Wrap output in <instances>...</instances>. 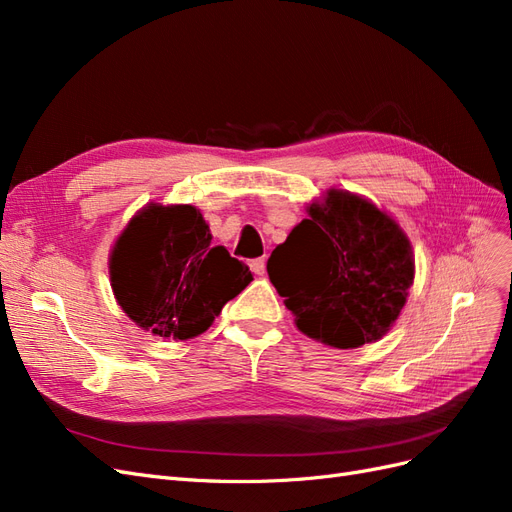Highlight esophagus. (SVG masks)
I'll return each instance as SVG.
<instances>
[{
    "label": "esophagus",
    "instance_id": "esophagus-1",
    "mask_svg": "<svg viewBox=\"0 0 512 512\" xmlns=\"http://www.w3.org/2000/svg\"><path fill=\"white\" fill-rule=\"evenodd\" d=\"M250 269H252V273H256V275H265L267 273V258L262 256V258H254L252 262H250Z\"/></svg>",
    "mask_w": 512,
    "mask_h": 512
}]
</instances>
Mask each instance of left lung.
Instances as JSON below:
<instances>
[{"label": "left lung", "mask_w": 512, "mask_h": 512, "mask_svg": "<svg viewBox=\"0 0 512 512\" xmlns=\"http://www.w3.org/2000/svg\"><path fill=\"white\" fill-rule=\"evenodd\" d=\"M267 271L297 327L333 348L376 342L397 320L414 280L410 243L389 215L331 190L277 245Z\"/></svg>", "instance_id": "1"}]
</instances>
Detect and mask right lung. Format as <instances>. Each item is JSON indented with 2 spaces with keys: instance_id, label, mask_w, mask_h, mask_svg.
<instances>
[{
  "instance_id": "obj_1",
  "label": "right lung",
  "mask_w": 512,
  "mask_h": 512,
  "mask_svg": "<svg viewBox=\"0 0 512 512\" xmlns=\"http://www.w3.org/2000/svg\"><path fill=\"white\" fill-rule=\"evenodd\" d=\"M111 282L138 327L190 339L211 327L252 273L226 247L211 245L209 226L192 205H149L113 247Z\"/></svg>"
}]
</instances>
